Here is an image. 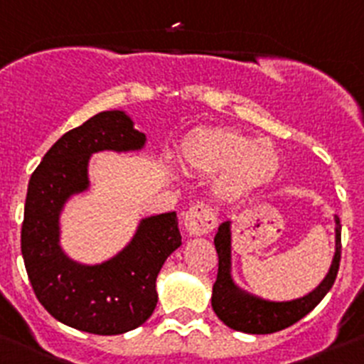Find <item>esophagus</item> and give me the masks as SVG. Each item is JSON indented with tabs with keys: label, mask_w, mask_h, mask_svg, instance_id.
I'll list each match as a JSON object with an SVG mask.
<instances>
[{
	"label": "esophagus",
	"mask_w": 364,
	"mask_h": 364,
	"mask_svg": "<svg viewBox=\"0 0 364 364\" xmlns=\"http://www.w3.org/2000/svg\"><path fill=\"white\" fill-rule=\"evenodd\" d=\"M184 227L191 236H205L216 227V214L210 207L196 203L184 214Z\"/></svg>",
	"instance_id": "esophagus-1"
}]
</instances>
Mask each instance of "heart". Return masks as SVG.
Returning <instances> with one entry per match:
<instances>
[{"mask_svg":"<svg viewBox=\"0 0 364 364\" xmlns=\"http://www.w3.org/2000/svg\"><path fill=\"white\" fill-rule=\"evenodd\" d=\"M182 161L198 173H216L221 196H241L266 184L279 171L275 146L234 128H200L182 141Z\"/></svg>","mask_w":364,"mask_h":364,"instance_id":"obj_1","label":"heart"}]
</instances>
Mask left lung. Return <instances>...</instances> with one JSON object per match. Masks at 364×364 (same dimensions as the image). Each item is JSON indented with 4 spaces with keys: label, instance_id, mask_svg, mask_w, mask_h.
Masks as SVG:
<instances>
[{
    "label": "left lung",
    "instance_id": "left-lung-1",
    "mask_svg": "<svg viewBox=\"0 0 364 364\" xmlns=\"http://www.w3.org/2000/svg\"><path fill=\"white\" fill-rule=\"evenodd\" d=\"M336 221V252L332 264L325 279L306 296L288 300V302H272V300L259 299L250 295L234 282L232 279L230 261V223L223 221L218 227L214 236V247L218 252V277L213 286V309L216 316L227 327L234 331L247 332V334H272L282 331L289 325L302 320L321 302L328 289L334 284L341 261V223L340 218L334 216Z\"/></svg>",
    "mask_w": 364,
    "mask_h": 364
}]
</instances>
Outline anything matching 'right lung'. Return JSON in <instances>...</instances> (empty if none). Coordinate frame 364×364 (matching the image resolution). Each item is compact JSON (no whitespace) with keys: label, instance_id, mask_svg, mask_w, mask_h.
<instances>
[{"label":"right lung","instance_id":"obj_1","mask_svg":"<svg viewBox=\"0 0 364 364\" xmlns=\"http://www.w3.org/2000/svg\"><path fill=\"white\" fill-rule=\"evenodd\" d=\"M146 136L123 110H105L65 132L43 157L28 182L21 252L36 296L64 325L114 336L143 325L157 306L155 280L182 245L176 213L141 220L136 236L102 264H80L60 247V213L89 188L96 151H136Z\"/></svg>","mask_w":364,"mask_h":364}]
</instances>
